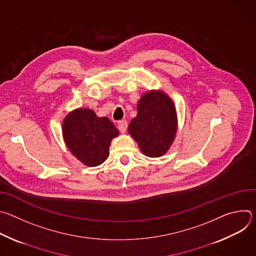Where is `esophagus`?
I'll return each instance as SVG.
<instances>
[{
    "label": "esophagus",
    "instance_id": "1",
    "mask_svg": "<svg viewBox=\"0 0 256 256\" xmlns=\"http://www.w3.org/2000/svg\"><path fill=\"white\" fill-rule=\"evenodd\" d=\"M118 128L122 132H126V128H128V122L126 120H120L118 122Z\"/></svg>",
    "mask_w": 256,
    "mask_h": 256
}]
</instances>
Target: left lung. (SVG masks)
I'll return each instance as SVG.
<instances>
[{
  "label": "left lung",
  "instance_id": "obj_1",
  "mask_svg": "<svg viewBox=\"0 0 256 256\" xmlns=\"http://www.w3.org/2000/svg\"><path fill=\"white\" fill-rule=\"evenodd\" d=\"M138 114L128 132L144 155L160 157L172 144L177 130V114L172 99L162 91L144 93L138 102Z\"/></svg>",
  "mask_w": 256,
  "mask_h": 256
}]
</instances>
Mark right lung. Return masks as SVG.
Here are the masks:
<instances>
[{"mask_svg": "<svg viewBox=\"0 0 256 256\" xmlns=\"http://www.w3.org/2000/svg\"><path fill=\"white\" fill-rule=\"evenodd\" d=\"M62 136L68 149L89 167L102 164L109 156L112 140L118 130L107 118H98L88 108L70 112L62 122Z\"/></svg>", "mask_w": 256, "mask_h": 256, "instance_id": "obj_1", "label": "right lung"}]
</instances>
